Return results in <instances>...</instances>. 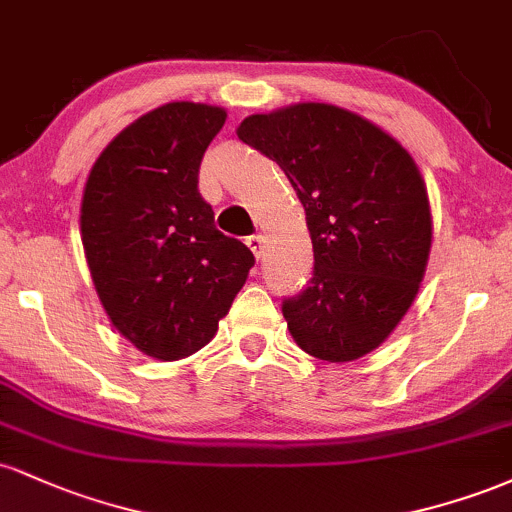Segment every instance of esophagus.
I'll list each match as a JSON object with an SVG mask.
<instances>
[{"label":"esophagus","mask_w":512,"mask_h":512,"mask_svg":"<svg viewBox=\"0 0 512 512\" xmlns=\"http://www.w3.org/2000/svg\"><path fill=\"white\" fill-rule=\"evenodd\" d=\"M245 243H248V248L252 250V255L260 260L262 252H264V236H260V233H255V236H248L245 238Z\"/></svg>","instance_id":"1"}]
</instances>
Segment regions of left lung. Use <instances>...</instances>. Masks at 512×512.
<instances>
[{
    "label": "left lung",
    "mask_w": 512,
    "mask_h": 512,
    "mask_svg": "<svg viewBox=\"0 0 512 512\" xmlns=\"http://www.w3.org/2000/svg\"><path fill=\"white\" fill-rule=\"evenodd\" d=\"M305 209L313 276L281 313L305 354L344 363L390 337L424 279L431 209L414 158L361 115L298 103L240 122Z\"/></svg>",
    "instance_id": "left-lung-1"
}]
</instances>
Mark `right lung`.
I'll return each mask as SVG.
<instances>
[{"label":"right lung","instance_id":"right-lung-1","mask_svg":"<svg viewBox=\"0 0 512 512\" xmlns=\"http://www.w3.org/2000/svg\"><path fill=\"white\" fill-rule=\"evenodd\" d=\"M226 110L168 103L105 146L81 199V240L105 313L146 356L211 342L255 255L214 226L199 163Z\"/></svg>","mask_w":512,"mask_h":512}]
</instances>
